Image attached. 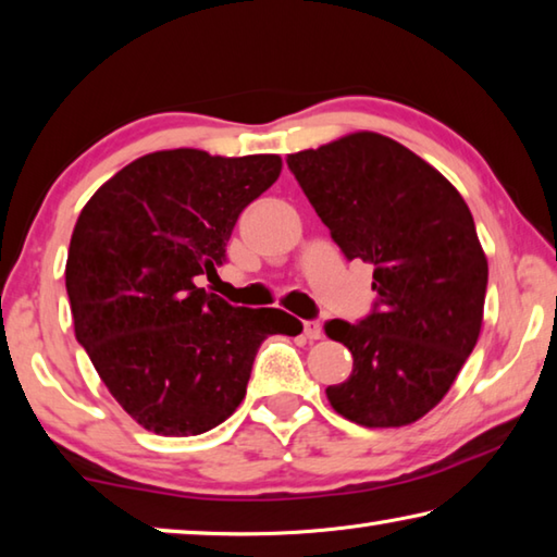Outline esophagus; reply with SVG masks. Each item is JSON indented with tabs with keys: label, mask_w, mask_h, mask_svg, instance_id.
<instances>
[{
	"label": "esophagus",
	"mask_w": 557,
	"mask_h": 557,
	"mask_svg": "<svg viewBox=\"0 0 557 557\" xmlns=\"http://www.w3.org/2000/svg\"><path fill=\"white\" fill-rule=\"evenodd\" d=\"M301 326H305V336L312 338V342H314V338H322V324H319L317 319H307V322Z\"/></svg>",
	"instance_id": "1"
}]
</instances>
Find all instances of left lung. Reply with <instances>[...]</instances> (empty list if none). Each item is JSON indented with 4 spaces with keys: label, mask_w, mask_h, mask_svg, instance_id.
I'll return each instance as SVG.
<instances>
[{
    "label": "left lung",
    "mask_w": 557,
    "mask_h": 557,
    "mask_svg": "<svg viewBox=\"0 0 557 557\" xmlns=\"http://www.w3.org/2000/svg\"><path fill=\"white\" fill-rule=\"evenodd\" d=\"M346 260L373 265V309L324 332L354 356L332 408L363 428L410 425L445 398L474 351L488 265L459 191L391 137L356 132L287 157Z\"/></svg>",
    "instance_id": "left-lung-1"
}]
</instances>
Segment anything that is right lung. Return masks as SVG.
Masks as SVG:
<instances>
[{"label": "right lung", "instance_id": "right-lung-1", "mask_svg": "<svg viewBox=\"0 0 557 557\" xmlns=\"http://www.w3.org/2000/svg\"><path fill=\"white\" fill-rule=\"evenodd\" d=\"M277 154L139 157L81 211L65 262L75 338L127 414L164 437L201 435L245 398L282 309L233 307L196 285L225 262L235 221L277 182Z\"/></svg>", "mask_w": 557, "mask_h": 557}]
</instances>
